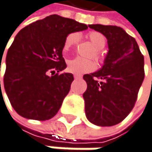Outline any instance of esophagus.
Segmentation results:
<instances>
[{
  "label": "esophagus",
  "mask_w": 152,
  "mask_h": 152,
  "mask_svg": "<svg viewBox=\"0 0 152 152\" xmlns=\"http://www.w3.org/2000/svg\"><path fill=\"white\" fill-rule=\"evenodd\" d=\"M74 77H75V79H78V78H81V75H75Z\"/></svg>",
  "instance_id": "1"
}]
</instances>
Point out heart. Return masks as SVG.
Segmentation results:
<instances>
[{"label": "heart", "instance_id": "b5f03b06", "mask_svg": "<svg viewBox=\"0 0 152 152\" xmlns=\"http://www.w3.org/2000/svg\"><path fill=\"white\" fill-rule=\"evenodd\" d=\"M79 38L80 36L77 33L69 34L66 38L65 44H64V49L68 50L75 46L79 42ZM87 38H88L91 44L96 48V51L92 55V56H95V58L98 62H103L104 55L102 54L101 49L105 47L106 43H107L105 36L98 32H91L87 34ZM67 69L69 72L73 74H77V75L89 73L96 69V63L93 60L85 59V58L77 56L73 59H70L67 62Z\"/></svg>", "mask_w": 152, "mask_h": 152}]
</instances>
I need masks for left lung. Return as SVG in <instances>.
<instances>
[{"label": "left lung", "instance_id": "1", "mask_svg": "<svg viewBox=\"0 0 152 152\" xmlns=\"http://www.w3.org/2000/svg\"><path fill=\"white\" fill-rule=\"evenodd\" d=\"M107 39L108 53L100 70L84 75L86 116L91 123L109 127L123 120L135 106L144 79V57L136 40L113 25L89 24Z\"/></svg>", "mask_w": 152, "mask_h": 152}]
</instances>
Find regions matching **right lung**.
Wrapping results in <instances>:
<instances>
[{"mask_svg":"<svg viewBox=\"0 0 152 152\" xmlns=\"http://www.w3.org/2000/svg\"><path fill=\"white\" fill-rule=\"evenodd\" d=\"M86 29V24L53 14L17 34L7 52L3 85L20 116L35 120L56 116L74 80L70 73L60 74L66 67L64 44L69 34Z\"/></svg>","mask_w":152,"mask_h":152,"instance_id":"1","label":"right lung"}]
</instances>
